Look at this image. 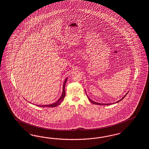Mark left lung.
Returning a JSON list of instances; mask_svg holds the SVG:
<instances>
[{
    "instance_id": "8db88e82",
    "label": "left lung",
    "mask_w": 149,
    "mask_h": 149,
    "mask_svg": "<svg viewBox=\"0 0 149 149\" xmlns=\"http://www.w3.org/2000/svg\"><path fill=\"white\" fill-rule=\"evenodd\" d=\"M128 93V92H127ZM127 93H126V95H125L124 96H123V97H122V99H120V100H118L117 102H115V103H108V104H102V103H97V102H94V101H93V100H92L91 99H90V98L88 97V96H88V100H90V102H91V103H93V104H96V105H111V104H115V103H117L119 102H120L122 100L124 99V98H125V97L127 95Z\"/></svg>"
}]
</instances>
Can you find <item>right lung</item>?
Listing matches in <instances>:
<instances>
[{"instance_id":"right-lung-1","label":"right lung","mask_w":149,"mask_h":149,"mask_svg":"<svg viewBox=\"0 0 149 149\" xmlns=\"http://www.w3.org/2000/svg\"><path fill=\"white\" fill-rule=\"evenodd\" d=\"M68 78H66V79H65L64 82L63 86V92H62V94H61V97L59 98V99L57 101H56V102L52 103V104H49V105H36L40 107H57L59 105H60V104L62 103V102L63 101V100L64 99V97H65V84H66V81H67V80H68ZM29 103H30V102H29ZM31 104H32V103H31ZM33 105H34V104H33Z\"/></svg>"}]
</instances>
